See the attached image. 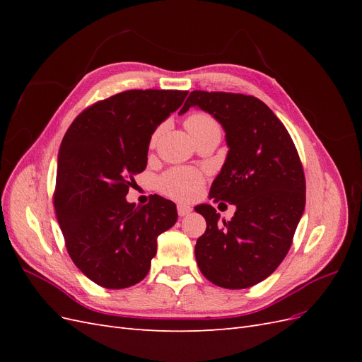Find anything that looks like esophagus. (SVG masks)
Segmentation results:
<instances>
[{
    "mask_svg": "<svg viewBox=\"0 0 362 362\" xmlns=\"http://www.w3.org/2000/svg\"><path fill=\"white\" fill-rule=\"evenodd\" d=\"M177 210H178V214H180L181 217H184V216H187V214L192 211V206L184 205V204H178Z\"/></svg>",
    "mask_w": 362,
    "mask_h": 362,
    "instance_id": "1",
    "label": "esophagus"
}]
</instances>
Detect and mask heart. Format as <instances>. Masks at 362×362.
Here are the masks:
<instances>
[{"instance_id": "b5f03b06", "label": "heart", "mask_w": 362, "mask_h": 362, "mask_svg": "<svg viewBox=\"0 0 362 362\" xmlns=\"http://www.w3.org/2000/svg\"><path fill=\"white\" fill-rule=\"evenodd\" d=\"M210 127H217V124L206 113H193L185 119V128L189 129L192 136ZM202 184L204 178L198 170L187 168H173L158 178L157 189L172 199L190 201L199 194Z\"/></svg>"}]
</instances>
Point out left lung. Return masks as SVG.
I'll return each mask as SVG.
<instances>
[{
	"mask_svg": "<svg viewBox=\"0 0 362 362\" xmlns=\"http://www.w3.org/2000/svg\"><path fill=\"white\" fill-rule=\"evenodd\" d=\"M190 107L210 113L229 148L210 198L234 204L231 221H218L210 204L194 206L206 229L194 246L202 275L238 290L264 281L286 258L305 208L303 168L287 128L255 96L193 90Z\"/></svg>",
	"mask_w": 362,
	"mask_h": 362,
	"instance_id": "8db88e82",
	"label": "left lung"
}]
</instances>
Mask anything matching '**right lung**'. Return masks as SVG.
Returning a JSON list of instances; mask_svg holds the SVG:
<instances>
[{
  "label": "right lung",
  "mask_w": 362,
  "mask_h": 362,
  "mask_svg": "<svg viewBox=\"0 0 362 362\" xmlns=\"http://www.w3.org/2000/svg\"><path fill=\"white\" fill-rule=\"evenodd\" d=\"M184 90H127L75 117L57 161L54 208L74 264L104 288L144 279L157 237L177 222V205L154 194L136 206L125 196L148 163L151 136L184 103Z\"/></svg>",
  "instance_id": "right-lung-1"
}]
</instances>
